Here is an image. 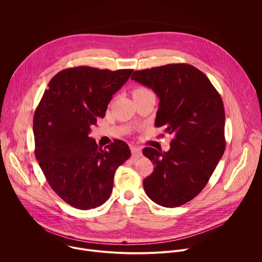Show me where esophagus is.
<instances>
[{"label": "esophagus", "instance_id": "obj_1", "mask_svg": "<svg viewBox=\"0 0 262 262\" xmlns=\"http://www.w3.org/2000/svg\"><path fill=\"white\" fill-rule=\"evenodd\" d=\"M130 151H132V154H133V156H136V157H141V156H142L141 148H139V147H137V146L132 145V146H130Z\"/></svg>", "mask_w": 262, "mask_h": 262}]
</instances>
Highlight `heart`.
Masks as SVG:
<instances>
[{
    "instance_id": "b5f03b06",
    "label": "heart",
    "mask_w": 262,
    "mask_h": 262,
    "mask_svg": "<svg viewBox=\"0 0 262 262\" xmlns=\"http://www.w3.org/2000/svg\"><path fill=\"white\" fill-rule=\"evenodd\" d=\"M149 90L146 89V88H143V87H140V88H137L134 90L133 92V96H137V95H140V94H143V93H146L148 92Z\"/></svg>"
}]
</instances>
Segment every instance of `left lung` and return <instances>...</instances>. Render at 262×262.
<instances>
[{
  "label": "left lung",
  "instance_id": "8db88e82",
  "mask_svg": "<svg viewBox=\"0 0 262 262\" xmlns=\"http://www.w3.org/2000/svg\"><path fill=\"white\" fill-rule=\"evenodd\" d=\"M132 80L156 92L155 124L173 135L167 152L143 149L156 166L143 181L144 190L159 205L180 206L203 190L225 151L223 100L205 74L190 64L136 70Z\"/></svg>",
  "mask_w": 262,
  "mask_h": 262
}]
</instances>
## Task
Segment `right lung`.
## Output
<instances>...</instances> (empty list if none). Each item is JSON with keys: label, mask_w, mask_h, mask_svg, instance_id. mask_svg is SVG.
<instances>
[{"label": "right lung", "mask_w": 262, "mask_h": 262, "mask_svg": "<svg viewBox=\"0 0 262 262\" xmlns=\"http://www.w3.org/2000/svg\"><path fill=\"white\" fill-rule=\"evenodd\" d=\"M132 72L89 66L61 70L35 111L36 160L53 191L78 209L103 204L113 190L117 168L130 158L125 142L115 140L102 149L89 134Z\"/></svg>", "instance_id": "1"}]
</instances>
